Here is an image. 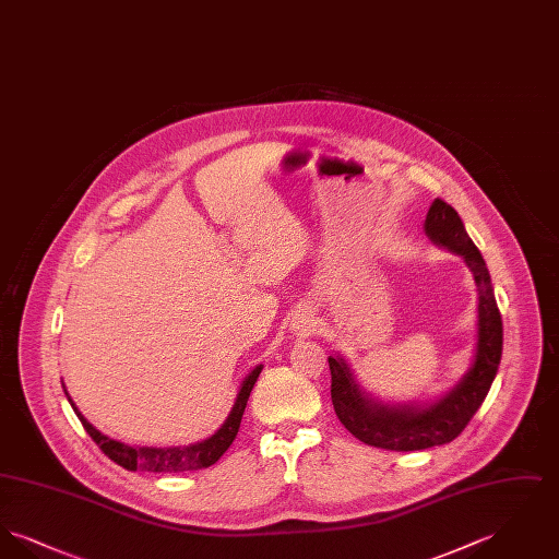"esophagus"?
<instances>
[{
	"label": "esophagus",
	"instance_id": "obj_1",
	"mask_svg": "<svg viewBox=\"0 0 559 559\" xmlns=\"http://www.w3.org/2000/svg\"><path fill=\"white\" fill-rule=\"evenodd\" d=\"M312 320H314L312 310H310V308H301V310L293 317V329H297V331H301V333H310L312 326H314Z\"/></svg>",
	"mask_w": 559,
	"mask_h": 559
}]
</instances>
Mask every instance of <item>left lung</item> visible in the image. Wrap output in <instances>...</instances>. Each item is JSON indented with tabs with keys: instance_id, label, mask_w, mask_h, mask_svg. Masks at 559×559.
<instances>
[{
	"instance_id": "8db88e82",
	"label": "left lung",
	"mask_w": 559,
	"mask_h": 559,
	"mask_svg": "<svg viewBox=\"0 0 559 559\" xmlns=\"http://www.w3.org/2000/svg\"><path fill=\"white\" fill-rule=\"evenodd\" d=\"M424 228L431 242L461 255L474 274L478 287V342L472 367L451 392L431 404L390 406L360 390L342 356H329L331 400L340 421L360 442L388 451H426L452 442L481 406L503 354V320L490 272L459 213L442 199H436Z\"/></svg>"
}]
</instances>
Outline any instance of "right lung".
I'll use <instances>...</instances> for the list:
<instances>
[{"mask_svg":"<svg viewBox=\"0 0 559 559\" xmlns=\"http://www.w3.org/2000/svg\"><path fill=\"white\" fill-rule=\"evenodd\" d=\"M262 365H258L253 371L249 372L242 383H240L239 394L235 400V406L230 411V415L226 417V421L222 427L213 433L212 438L190 444V447H171V449H153V447H130L123 442H117L112 438H108L105 433H100L96 427L92 426L83 415L80 408L75 406V402L69 396V392L64 390L67 399L71 402L75 415L80 417L81 426L85 427V431L92 436V440L100 447V451L107 454L110 461H115L117 465H121L128 472H153V474H180V472H197V469H205L213 465L224 452L228 451V447L233 444V440L239 433L240 419L247 406L249 394L262 372Z\"/></svg>","mask_w":559,"mask_h":559,"instance_id":"1","label":"right lung"}]
</instances>
